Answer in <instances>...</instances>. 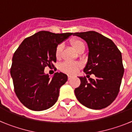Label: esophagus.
<instances>
[{
    "instance_id": "1",
    "label": "esophagus",
    "mask_w": 132,
    "mask_h": 132,
    "mask_svg": "<svg viewBox=\"0 0 132 132\" xmlns=\"http://www.w3.org/2000/svg\"><path fill=\"white\" fill-rule=\"evenodd\" d=\"M71 78H72V76H71V75H68V80H70Z\"/></svg>"
}]
</instances>
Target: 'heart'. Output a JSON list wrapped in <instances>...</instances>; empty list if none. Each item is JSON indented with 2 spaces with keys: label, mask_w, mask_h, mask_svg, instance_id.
<instances>
[{
  "label": "heart",
  "mask_w": 132,
  "mask_h": 132,
  "mask_svg": "<svg viewBox=\"0 0 132 132\" xmlns=\"http://www.w3.org/2000/svg\"><path fill=\"white\" fill-rule=\"evenodd\" d=\"M71 44L76 52H79L80 49L85 48V44L82 40L78 38H73L71 40ZM63 50V45L59 44L55 49V57L59 59L61 55ZM80 67V64L77 62H65L61 65V71L69 75H73L77 71Z\"/></svg>",
  "instance_id": "b5f03b06"
}]
</instances>
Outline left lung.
Masks as SVG:
<instances>
[{"label":"left lung","mask_w":132,"mask_h":132,"mask_svg":"<svg viewBox=\"0 0 132 132\" xmlns=\"http://www.w3.org/2000/svg\"><path fill=\"white\" fill-rule=\"evenodd\" d=\"M73 35L87 43L88 61L83 71L94 74L96 77L90 78L88 82L85 77H79L80 85L75 89V96L88 108H106L116 99L120 90L124 72L122 53L111 39L96 31L76 32Z\"/></svg>","instance_id":"8db88e82"}]
</instances>
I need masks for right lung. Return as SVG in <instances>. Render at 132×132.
<instances>
[{
    "instance_id": "obj_1",
    "label": "right lung",
    "mask_w": 132,
    "mask_h": 132,
    "mask_svg": "<svg viewBox=\"0 0 132 132\" xmlns=\"http://www.w3.org/2000/svg\"><path fill=\"white\" fill-rule=\"evenodd\" d=\"M72 34L38 31L24 39L14 53L10 75L14 92L30 110H47L57 101L59 88L67 82V75L55 73L51 79L44 73V69L54 67L56 47Z\"/></svg>"
}]
</instances>
